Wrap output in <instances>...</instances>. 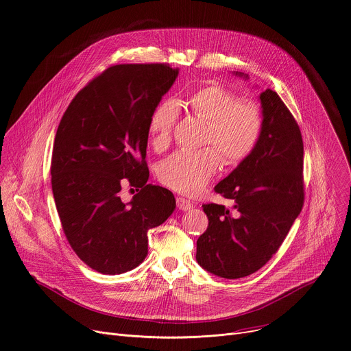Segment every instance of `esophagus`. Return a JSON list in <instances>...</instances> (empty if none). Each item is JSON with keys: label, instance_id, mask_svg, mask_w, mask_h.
Instances as JSON below:
<instances>
[{"label": "esophagus", "instance_id": "obj_1", "mask_svg": "<svg viewBox=\"0 0 351 351\" xmlns=\"http://www.w3.org/2000/svg\"><path fill=\"white\" fill-rule=\"evenodd\" d=\"M176 204H178V208L182 209V210H190L193 208V202L183 198V197H178L176 198Z\"/></svg>", "mask_w": 351, "mask_h": 351}]
</instances>
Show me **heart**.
<instances>
[{
    "label": "heart",
    "mask_w": 351,
    "mask_h": 351,
    "mask_svg": "<svg viewBox=\"0 0 351 351\" xmlns=\"http://www.w3.org/2000/svg\"><path fill=\"white\" fill-rule=\"evenodd\" d=\"M187 103L208 124L202 143L214 149L175 152L160 164L158 179L172 190L195 195L216 173L220 162L218 152L228 165L250 156L262 131V114L254 101L237 100L234 93L219 85L198 89ZM178 117L179 104L172 99L162 100L153 110L149 132L156 150H164L169 145Z\"/></svg>",
    "instance_id": "heart-1"
}]
</instances>
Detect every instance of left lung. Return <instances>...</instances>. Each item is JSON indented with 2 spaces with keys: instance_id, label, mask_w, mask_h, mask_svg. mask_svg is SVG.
Instances as JSON below:
<instances>
[{
  "instance_id": "1",
  "label": "left lung",
  "mask_w": 351,
  "mask_h": 351,
  "mask_svg": "<svg viewBox=\"0 0 351 351\" xmlns=\"http://www.w3.org/2000/svg\"><path fill=\"white\" fill-rule=\"evenodd\" d=\"M258 97L259 139L250 156L215 186L216 193L234 201L232 209L202 205L208 228L197 240L195 259L208 273L227 280L247 277L271 259L304 201L300 130L274 90L266 89Z\"/></svg>"
}]
</instances>
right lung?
<instances>
[{"label":"right lung","mask_w":351,"mask_h":351,"mask_svg":"<svg viewBox=\"0 0 351 351\" xmlns=\"http://www.w3.org/2000/svg\"><path fill=\"white\" fill-rule=\"evenodd\" d=\"M179 69L117 64L81 89L64 111L52 152V191L78 258L103 274H123L147 255V231L175 210L168 189L149 184V120ZM124 182L141 190L130 203Z\"/></svg>","instance_id":"1"}]
</instances>
